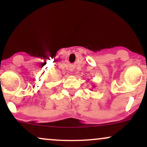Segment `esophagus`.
<instances>
[{
  "mask_svg": "<svg viewBox=\"0 0 147 147\" xmlns=\"http://www.w3.org/2000/svg\"><path fill=\"white\" fill-rule=\"evenodd\" d=\"M70 71H72V70H70Z\"/></svg>",
  "mask_w": 147,
  "mask_h": 147,
  "instance_id": "obj_1",
  "label": "esophagus"
}]
</instances>
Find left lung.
I'll return each mask as SVG.
<instances>
[{"instance_id": "8db88e82", "label": "left lung", "mask_w": 147, "mask_h": 147, "mask_svg": "<svg viewBox=\"0 0 147 147\" xmlns=\"http://www.w3.org/2000/svg\"><path fill=\"white\" fill-rule=\"evenodd\" d=\"M91 90H92V89H91Z\"/></svg>"}]
</instances>
